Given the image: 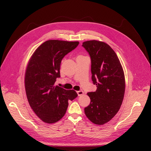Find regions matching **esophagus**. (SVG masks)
Listing matches in <instances>:
<instances>
[{"instance_id":"esophagus-1","label":"esophagus","mask_w":151,"mask_h":151,"mask_svg":"<svg viewBox=\"0 0 151 151\" xmlns=\"http://www.w3.org/2000/svg\"><path fill=\"white\" fill-rule=\"evenodd\" d=\"M77 94H78L79 96H81L84 94V92H83V91H77Z\"/></svg>"}]
</instances>
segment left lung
<instances>
[{"label":"left lung","mask_w":151,"mask_h":151,"mask_svg":"<svg viewBox=\"0 0 151 151\" xmlns=\"http://www.w3.org/2000/svg\"><path fill=\"white\" fill-rule=\"evenodd\" d=\"M91 60V79L95 92L88 93L91 103L84 108L88 119L96 125L110 121L119 111L124 98L125 75L121 63L109 45L98 40L83 43Z\"/></svg>","instance_id":"obj_1"}]
</instances>
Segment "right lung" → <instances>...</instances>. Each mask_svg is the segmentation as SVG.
I'll use <instances>...</instances> for the list:
<instances>
[{"mask_svg": "<svg viewBox=\"0 0 151 151\" xmlns=\"http://www.w3.org/2000/svg\"><path fill=\"white\" fill-rule=\"evenodd\" d=\"M79 42L50 40L32 55L27 65L24 86L31 108L43 122L53 123L64 116L68 100L77 96L74 90L55 86L60 77L62 58L75 49Z\"/></svg>", "mask_w": 151, "mask_h": 151, "instance_id": "1", "label": "right lung"}]
</instances>
